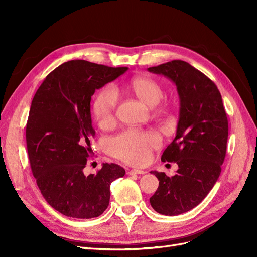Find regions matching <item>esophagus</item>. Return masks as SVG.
<instances>
[{
	"mask_svg": "<svg viewBox=\"0 0 257 257\" xmlns=\"http://www.w3.org/2000/svg\"><path fill=\"white\" fill-rule=\"evenodd\" d=\"M147 172H145V170H141V169H131L128 170V175H144L146 174Z\"/></svg>",
	"mask_w": 257,
	"mask_h": 257,
	"instance_id": "1",
	"label": "esophagus"
}]
</instances>
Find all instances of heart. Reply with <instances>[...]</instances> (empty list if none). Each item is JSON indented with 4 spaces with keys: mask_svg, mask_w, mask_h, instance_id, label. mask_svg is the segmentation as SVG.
Here are the masks:
<instances>
[{
    "mask_svg": "<svg viewBox=\"0 0 257 257\" xmlns=\"http://www.w3.org/2000/svg\"><path fill=\"white\" fill-rule=\"evenodd\" d=\"M126 88L147 104L157 105L163 97L161 84L147 76H135L127 83ZM118 96L110 87L98 91L93 100L92 111L99 125H108L113 120ZM159 144V139L151 132L128 130L111 138L109 142L110 153L118 159L133 165H143L149 160L150 151Z\"/></svg>",
    "mask_w": 257,
    "mask_h": 257,
    "instance_id": "obj_1",
    "label": "heart"
}]
</instances>
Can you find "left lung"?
I'll return each instance as SVG.
<instances>
[{
    "label": "left lung",
    "mask_w": 257,
    "mask_h": 257,
    "mask_svg": "<svg viewBox=\"0 0 257 257\" xmlns=\"http://www.w3.org/2000/svg\"><path fill=\"white\" fill-rule=\"evenodd\" d=\"M148 71L172 80L180 99L176 137L161 158L177 163L179 168L173 177L151 172L160 182L150 198L157 212L178 215L199 205L220 177L228 138L227 115L214 82L188 62L174 60Z\"/></svg>",
    "instance_id": "1"
}]
</instances>
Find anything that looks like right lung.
I'll return each mask as SVG.
<instances>
[{
	"mask_svg": "<svg viewBox=\"0 0 257 257\" xmlns=\"http://www.w3.org/2000/svg\"><path fill=\"white\" fill-rule=\"evenodd\" d=\"M127 69L68 61L46 77L33 97L26 131L31 169L46 201L66 216L102 214L109 205L111 182L125 175L123 167L108 163L96 175L85 176L83 168L95 135L91 96Z\"/></svg>",
	"mask_w": 257,
	"mask_h": 257,
	"instance_id": "add662e5",
	"label": "right lung"
}]
</instances>
